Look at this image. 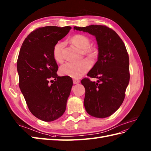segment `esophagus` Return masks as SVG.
Here are the masks:
<instances>
[{
    "label": "esophagus",
    "mask_w": 151,
    "mask_h": 151,
    "mask_svg": "<svg viewBox=\"0 0 151 151\" xmlns=\"http://www.w3.org/2000/svg\"><path fill=\"white\" fill-rule=\"evenodd\" d=\"M73 84H79L80 83V81L78 80V79H73Z\"/></svg>",
    "instance_id": "esophagus-1"
}]
</instances>
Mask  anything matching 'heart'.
<instances>
[{
    "label": "heart",
    "mask_w": 151,
    "mask_h": 151,
    "mask_svg": "<svg viewBox=\"0 0 151 151\" xmlns=\"http://www.w3.org/2000/svg\"><path fill=\"white\" fill-rule=\"evenodd\" d=\"M72 44L82 49V54L87 58L94 60L99 56V49L97 47L90 45V39L83 34H76L69 39ZM63 43L59 42L54 45L53 49V57L58 63L63 60ZM91 63L88 60H83L79 63H67L62 65L60 72L62 76H68L73 78H80L84 76L91 68Z\"/></svg>",
    "instance_id": "1"
}]
</instances>
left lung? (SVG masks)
Wrapping results in <instances>:
<instances>
[{"label": "left lung", "mask_w": 151, "mask_h": 151, "mask_svg": "<svg viewBox=\"0 0 151 151\" xmlns=\"http://www.w3.org/2000/svg\"><path fill=\"white\" fill-rule=\"evenodd\" d=\"M95 36L99 47L98 60L81 80L85 88L84 104L91 116L106 118L122 105L129 82V60L126 46L117 33L104 25L73 27Z\"/></svg>", "instance_id": "8db88e82"}]
</instances>
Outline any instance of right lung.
Returning <instances> with one entry per match:
<instances>
[{
	"label": "right lung",
	"mask_w": 151,
	"mask_h": 151,
	"mask_svg": "<svg viewBox=\"0 0 151 151\" xmlns=\"http://www.w3.org/2000/svg\"><path fill=\"white\" fill-rule=\"evenodd\" d=\"M70 26H46L32 31L25 39L17 60L19 87L29 111L45 122L58 119L65 111L73 84L69 77L57 74L54 45L67 35ZM54 81L50 84V79ZM52 81H50V82Z\"/></svg>",
	"instance_id": "1"
}]
</instances>
